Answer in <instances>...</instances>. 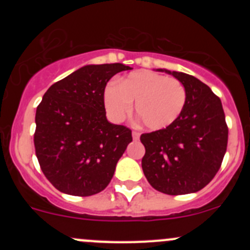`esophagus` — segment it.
<instances>
[{
    "mask_svg": "<svg viewBox=\"0 0 250 250\" xmlns=\"http://www.w3.org/2000/svg\"><path fill=\"white\" fill-rule=\"evenodd\" d=\"M132 137H133V139L134 140H138L140 138V133H138V132H133L132 133Z\"/></svg>",
    "mask_w": 250,
    "mask_h": 250,
    "instance_id": "obj_1",
    "label": "esophagus"
}]
</instances>
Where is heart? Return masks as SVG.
Listing matches in <instances>:
<instances>
[{
    "instance_id": "heart-1",
    "label": "heart",
    "mask_w": 250,
    "mask_h": 250,
    "mask_svg": "<svg viewBox=\"0 0 250 250\" xmlns=\"http://www.w3.org/2000/svg\"><path fill=\"white\" fill-rule=\"evenodd\" d=\"M135 113L145 128L161 130L173 125L186 104V89L176 78L152 71H137L104 89V105L112 120Z\"/></svg>"
}]
</instances>
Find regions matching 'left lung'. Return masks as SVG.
I'll use <instances>...</instances> for the list:
<instances>
[{
  "label": "left lung",
  "instance_id": "1",
  "mask_svg": "<svg viewBox=\"0 0 250 250\" xmlns=\"http://www.w3.org/2000/svg\"><path fill=\"white\" fill-rule=\"evenodd\" d=\"M186 89L178 120L165 129L141 134L145 155L141 167L155 190L186 195L202 190L215 176L228 147L229 129L221 100L202 81L167 69Z\"/></svg>",
  "mask_w": 250,
  "mask_h": 250
}]
</instances>
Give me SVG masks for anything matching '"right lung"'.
<instances>
[{
	"instance_id": "obj_1",
	"label": "right lung",
	"mask_w": 250,
	"mask_h": 250,
	"mask_svg": "<svg viewBox=\"0 0 250 250\" xmlns=\"http://www.w3.org/2000/svg\"><path fill=\"white\" fill-rule=\"evenodd\" d=\"M125 64L85 65L50 85L37 106L34 143L41 169L55 188L92 196L112 179L132 132L107 121L106 83Z\"/></svg>"
}]
</instances>
